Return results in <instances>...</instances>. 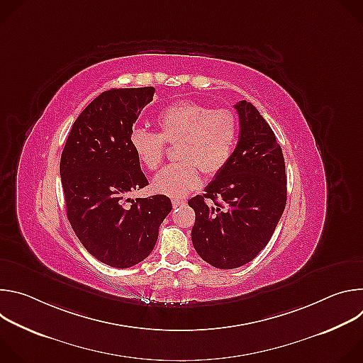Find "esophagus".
I'll return each instance as SVG.
<instances>
[{
  "mask_svg": "<svg viewBox=\"0 0 363 363\" xmlns=\"http://www.w3.org/2000/svg\"><path fill=\"white\" fill-rule=\"evenodd\" d=\"M185 203H186V201H185V199H181V198H175V199H172V206H174V208H178V206L185 205Z\"/></svg>",
  "mask_w": 363,
  "mask_h": 363,
  "instance_id": "esophagus-1",
  "label": "esophagus"
}]
</instances>
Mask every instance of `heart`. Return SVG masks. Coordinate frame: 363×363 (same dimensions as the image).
Masks as SVG:
<instances>
[{
  "mask_svg": "<svg viewBox=\"0 0 363 363\" xmlns=\"http://www.w3.org/2000/svg\"><path fill=\"white\" fill-rule=\"evenodd\" d=\"M158 133L133 128L129 145L138 161L147 169H158L167 145L175 146L179 162L155 175V192L181 198L201 185V171L218 175L231 161L238 140V118L230 108H211L203 103L184 100L165 108L157 118Z\"/></svg>",
  "mask_w": 363,
  "mask_h": 363,
  "instance_id": "heart-1",
  "label": "heart"
}]
</instances>
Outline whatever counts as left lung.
Segmentation results:
<instances>
[{
    "label": "left lung",
    "mask_w": 363,
    "mask_h": 363,
    "mask_svg": "<svg viewBox=\"0 0 363 363\" xmlns=\"http://www.w3.org/2000/svg\"><path fill=\"white\" fill-rule=\"evenodd\" d=\"M234 108L240 136L233 158L203 195L188 201L195 211L194 248L221 270L254 260L270 241L287 201L286 165L274 132L250 101Z\"/></svg>",
    "instance_id": "1"
}]
</instances>
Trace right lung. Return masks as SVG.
Here are the masks:
<instances>
[{
	"instance_id": "add662e5",
	"label": "right lung",
	"mask_w": 363,
	"mask_h": 363,
	"mask_svg": "<svg viewBox=\"0 0 363 363\" xmlns=\"http://www.w3.org/2000/svg\"><path fill=\"white\" fill-rule=\"evenodd\" d=\"M153 93L149 86L99 94L73 123L60 160L72 228L94 258L116 269L145 260L172 210L167 195L125 205L129 192L147 185L129 133Z\"/></svg>"
}]
</instances>
